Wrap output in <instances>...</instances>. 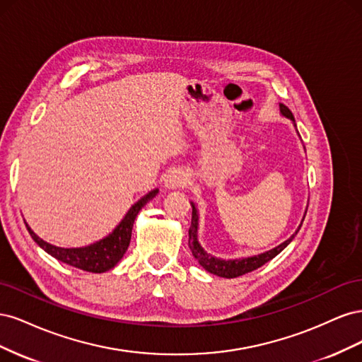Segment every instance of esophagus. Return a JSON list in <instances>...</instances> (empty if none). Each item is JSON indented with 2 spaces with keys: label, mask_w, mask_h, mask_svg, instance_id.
<instances>
[{
  "label": "esophagus",
  "mask_w": 362,
  "mask_h": 362,
  "mask_svg": "<svg viewBox=\"0 0 362 362\" xmlns=\"http://www.w3.org/2000/svg\"><path fill=\"white\" fill-rule=\"evenodd\" d=\"M189 177L182 170H172L166 177V187L168 189H181L184 185H187Z\"/></svg>",
  "instance_id": "1"
}]
</instances>
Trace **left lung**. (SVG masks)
I'll return each mask as SVG.
<instances>
[{"label": "left lung", "mask_w": 362, "mask_h": 362, "mask_svg": "<svg viewBox=\"0 0 362 362\" xmlns=\"http://www.w3.org/2000/svg\"><path fill=\"white\" fill-rule=\"evenodd\" d=\"M281 113L284 116L290 117L291 120H294L293 113L290 112V108L286 107L284 104H281ZM299 229H300V226H299ZM299 229H298V231H299ZM196 231H198V214H196V208L193 206V210H192V225L189 228V247L192 250V255L196 259H198L199 264L206 272H210V273H213V275L222 276V278H238V276L246 275V273L255 270V269H258L261 266H264L267 261L273 259L279 254L281 250L286 249L288 246V243L294 238V235L298 234V231H296L287 240V242H284L278 247L266 252V254H261V255H257V257H250V258H243V259H228V261H225V259L214 258L211 255H208L206 252H204V249L198 243V237H196Z\"/></svg>", "instance_id": "obj_1"}]
</instances>
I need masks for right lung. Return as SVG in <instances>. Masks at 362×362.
Segmentation results:
<instances>
[{
    "label": "right lung",
    "mask_w": 362,
    "mask_h": 362,
    "mask_svg": "<svg viewBox=\"0 0 362 362\" xmlns=\"http://www.w3.org/2000/svg\"><path fill=\"white\" fill-rule=\"evenodd\" d=\"M158 193V190H152L146 196H144L133 208L128 211V214L124 217V221L119 223V226L115 231L103 238L101 242H96L90 246L86 247H74V249H64L52 246L47 242H43L35 233L31 231L30 226H27L31 238L45 250L51 257L64 262V264H69L72 267L81 269L84 272H92V273H103L113 269L117 261L124 257V254L128 249L129 240H131V231H133V223L139 211L144 208L154 196Z\"/></svg>",
    "instance_id": "1"
}]
</instances>
